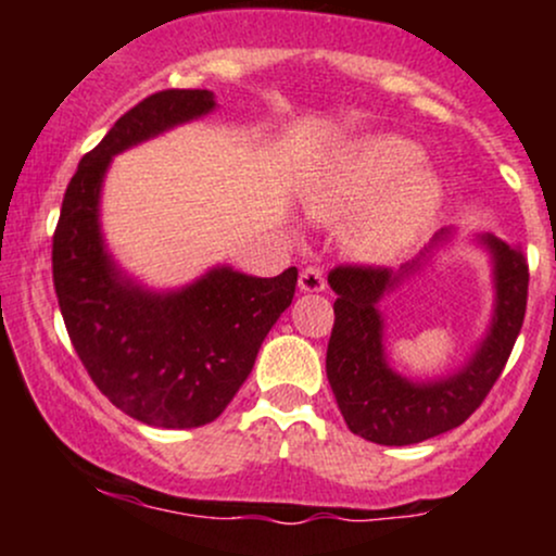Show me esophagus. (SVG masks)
I'll use <instances>...</instances> for the list:
<instances>
[{
    "mask_svg": "<svg viewBox=\"0 0 556 556\" xmlns=\"http://www.w3.org/2000/svg\"><path fill=\"white\" fill-rule=\"evenodd\" d=\"M327 287V277H324L321 266H305L300 271V290L303 292H321Z\"/></svg>",
    "mask_w": 556,
    "mask_h": 556,
    "instance_id": "esophagus-1",
    "label": "esophagus"
}]
</instances>
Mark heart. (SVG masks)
Masks as SVG:
<instances>
[{
	"label": "heart",
	"mask_w": 556,
	"mask_h": 556,
	"mask_svg": "<svg viewBox=\"0 0 556 556\" xmlns=\"http://www.w3.org/2000/svg\"><path fill=\"white\" fill-rule=\"evenodd\" d=\"M420 162L424 151L413 140L363 138L350 146L316 188L311 198L314 212L318 216L350 214L379 197L358 229V248L366 256H392L426 227L442 198L439 180L418 167Z\"/></svg>",
	"instance_id": "1"
}]
</instances>
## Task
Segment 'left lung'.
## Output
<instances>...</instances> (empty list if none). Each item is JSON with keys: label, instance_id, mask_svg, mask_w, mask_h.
Instances as JSON below:
<instances>
[{"label": "left lung", "instance_id": "8db88e82", "mask_svg": "<svg viewBox=\"0 0 556 556\" xmlns=\"http://www.w3.org/2000/svg\"><path fill=\"white\" fill-rule=\"evenodd\" d=\"M483 242L496 264L494 324L476 358L460 374L429 384H413L384 363L376 303L400 277L368 264H340L329 271L337 300L327 376L350 431L387 446L418 444L457 429L486 400L522 329L528 266L520 251L507 242L496 238H483Z\"/></svg>", "mask_w": 556, "mask_h": 556}]
</instances>
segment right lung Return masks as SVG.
I'll return each instance as SVG.
<instances>
[{"mask_svg":"<svg viewBox=\"0 0 556 556\" xmlns=\"http://www.w3.org/2000/svg\"><path fill=\"white\" fill-rule=\"evenodd\" d=\"M208 110L214 96L198 88L156 91L127 110L80 159L52 240L54 292L83 368L112 405L159 429L222 416L298 285L295 266L269 279L214 269L182 292L151 295L123 282L104 253L99 190L110 159Z\"/></svg>","mask_w":556,"mask_h":556,"instance_id":"obj_1","label":"right lung"}]
</instances>
